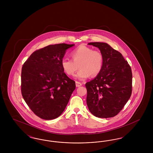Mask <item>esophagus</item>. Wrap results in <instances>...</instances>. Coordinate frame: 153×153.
Returning a JSON list of instances; mask_svg holds the SVG:
<instances>
[{
	"label": "esophagus",
	"mask_w": 153,
	"mask_h": 153,
	"mask_svg": "<svg viewBox=\"0 0 153 153\" xmlns=\"http://www.w3.org/2000/svg\"><path fill=\"white\" fill-rule=\"evenodd\" d=\"M82 85V83H81L80 82H79V81H76V87H79L80 86H81Z\"/></svg>",
	"instance_id": "1"
}]
</instances>
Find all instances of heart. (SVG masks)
<instances>
[{
    "label": "heart",
    "mask_w": 153,
    "mask_h": 153,
    "mask_svg": "<svg viewBox=\"0 0 153 153\" xmlns=\"http://www.w3.org/2000/svg\"><path fill=\"white\" fill-rule=\"evenodd\" d=\"M72 60L64 58L61 61V66L64 72L72 76L78 69L76 77L84 80L90 76L95 77L101 72L104 64V56L102 52L94 50L87 46L81 45L71 53Z\"/></svg>",
    "instance_id": "obj_1"
}]
</instances>
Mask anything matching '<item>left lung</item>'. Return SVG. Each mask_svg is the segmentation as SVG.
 <instances>
[{
  "label": "left lung",
  "instance_id": "obj_1",
  "mask_svg": "<svg viewBox=\"0 0 153 153\" xmlns=\"http://www.w3.org/2000/svg\"><path fill=\"white\" fill-rule=\"evenodd\" d=\"M88 45L98 48L104 56L101 72L85 84L89 111L100 118L112 117L123 109L131 97V68L122 54L102 42Z\"/></svg>",
  "mask_w": 153,
  "mask_h": 153
}]
</instances>
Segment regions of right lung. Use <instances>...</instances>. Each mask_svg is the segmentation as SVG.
Returning <instances> with one entry per match:
<instances>
[{"mask_svg": "<svg viewBox=\"0 0 153 153\" xmlns=\"http://www.w3.org/2000/svg\"><path fill=\"white\" fill-rule=\"evenodd\" d=\"M74 45H51L34 51L22 66L21 93L30 108L45 120L63 112L76 88L61 66L65 51Z\"/></svg>", "mask_w": 153, "mask_h": 153, "instance_id": "1", "label": "right lung"}]
</instances>
